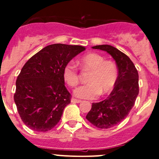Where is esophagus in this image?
Masks as SVG:
<instances>
[{"mask_svg": "<svg viewBox=\"0 0 159 159\" xmlns=\"http://www.w3.org/2000/svg\"><path fill=\"white\" fill-rule=\"evenodd\" d=\"M71 102H73V103H80V102H82V101L80 100V99H71Z\"/></svg>", "mask_w": 159, "mask_h": 159, "instance_id": "esophagus-1", "label": "esophagus"}]
</instances>
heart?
I'll return each instance as SVG.
<instances>
[{
  "instance_id": "1",
  "label": "heart",
  "mask_w": 159,
  "mask_h": 159,
  "mask_svg": "<svg viewBox=\"0 0 159 159\" xmlns=\"http://www.w3.org/2000/svg\"><path fill=\"white\" fill-rule=\"evenodd\" d=\"M83 67L92 70L88 79L89 84L79 87L74 95L80 99H95L99 95H107L112 92L118 80V68L116 64L98 53H88L80 60ZM63 78L66 84L74 88L79 83V74L72 63H67L63 69Z\"/></svg>"
}]
</instances>
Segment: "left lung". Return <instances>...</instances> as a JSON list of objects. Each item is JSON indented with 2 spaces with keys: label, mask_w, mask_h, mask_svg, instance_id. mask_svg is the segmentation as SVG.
<instances>
[{
  "label": "left lung",
  "mask_w": 159,
  "mask_h": 159,
  "mask_svg": "<svg viewBox=\"0 0 159 159\" xmlns=\"http://www.w3.org/2000/svg\"><path fill=\"white\" fill-rule=\"evenodd\" d=\"M105 51L111 56L118 67L116 87L104 100L93 102L86 119L98 128L113 127L128 116L139 95V73L127 55L108 44L92 47Z\"/></svg>",
  "instance_id": "1"
}]
</instances>
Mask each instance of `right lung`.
Segmentation results:
<instances>
[{
	"label": "right lung",
	"mask_w": 159,
	"mask_h": 159,
	"mask_svg": "<svg viewBox=\"0 0 159 159\" xmlns=\"http://www.w3.org/2000/svg\"><path fill=\"white\" fill-rule=\"evenodd\" d=\"M86 48L54 43L31 57L16 82L14 101L22 121L35 131L50 130L59 123L71 95L64 85L63 69Z\"/></svg>",
	"instance_id": "obj_1"
}]
</instances>
